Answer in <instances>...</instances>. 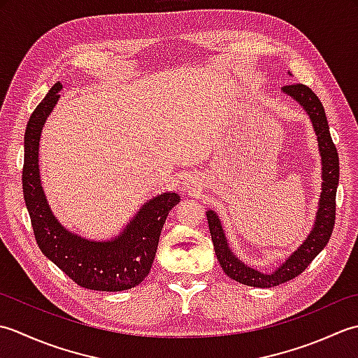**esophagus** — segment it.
Returning <instances> with one entry per match:
<instances>
[{"mask_svg":"<svg viewBox=\"0 0 358 358\" xmlns=\"http://www.w3.org/2000/svg\"><path fill=\"white\" fill-rule=\"evenodd\" d=\"M187 187H188V185H187Z\"/></svg>","mask_w":358,"mask_h":358,"instance_id":"esophagus-1","label":"esophagus"}]
</instances>
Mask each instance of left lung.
Wrapping results in <instances>:
<instances>
[{
    "instance_id": "obj_1",
    "label": "left lung",
    "mask_w": 358,
    "mask_h": 358,
    "mask_svg": "<svg viewBox=\"0 0 358 358\" xmlns=\"http://www.w3.org/2000/svg\"><path fill=\"white\" fill-rule=\"evenodd\" d=\"M282 92L287 94L292 99H295L306 111L313 123V129L317 133L318 148L322 151L323 162V192L320 199V207L317 211L315 227L310 231L308 239L290 258L286 259L282 266H280L271 275L261 273L255 268L247 267L244 262H241L233 255L225 241L224 231L221 227V221L213 211H207V221L211 241H213L216 258L220 261L222 271L230 276L231 280L243 282L245 286L253 287H273L294 280L295 276L306 271L313 258L322 252L326 244L329 243L335 225V196H337L338 178H340V164L338 152L332 142L329 125H327L326 113L323 103L317 97L309 86L303 83H292L282 86Z\"/></svg>"
}]
</instances>
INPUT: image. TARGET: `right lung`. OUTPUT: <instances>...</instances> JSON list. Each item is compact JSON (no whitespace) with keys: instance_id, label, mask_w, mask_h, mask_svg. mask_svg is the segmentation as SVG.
Returning a JSON list of instances; mask_svg holds the SVG:
<instances>
[{"instance_id":"add662e5","label":"right lung","mask_w":358,"mask_h":358,"mask_svg":"<svg viewBox=\"0 0 358 358\" xmlns=\"http://www.w3.org/2000/svg\"><path fill=\"white\" fill-rule=\"evenodd\" d=\"M60 83L50 87L31 114L24 133L23 193L36 244L78 286L101 292L131 289L148 276L166 216L180 198L178 193H164L147 202L120 236L106 243L86 241L64 229L46 202L38 170L41 128L60 99Z\"/></svg>"}]
</instances>
